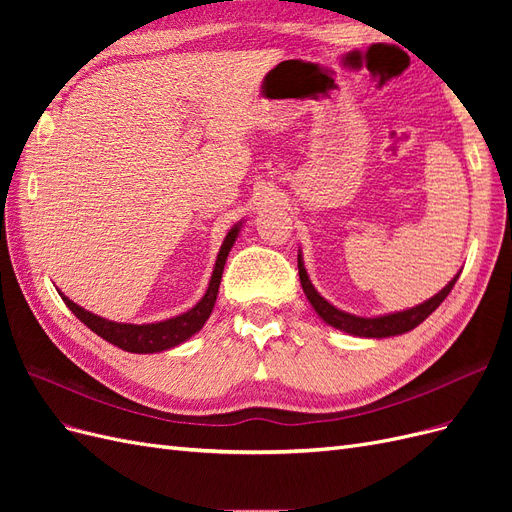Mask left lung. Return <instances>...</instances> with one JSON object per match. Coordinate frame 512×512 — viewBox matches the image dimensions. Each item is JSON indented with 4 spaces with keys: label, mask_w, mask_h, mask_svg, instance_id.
I'll list each match as a JSON object with an SVG mask.
<instances>
[{
    "label": "left lung",
    "mask_w": 512,
    "mask_h": 512,
    "mask_svg": "<svg viewBox=\"0 0 512 512\" xmlns=\"http://www.w3.org/2000/svg\"><path fill=\"white\" fill-rule=\"evenodd\" d=\"M299 277H301V286L307 301L312 303V307L316 309V314L331 324V327L356 335V337H393V335H401V333H408L412 329H416L418 324H421L425 318L431 316V312H436L438 305L448 297V292L453 290L455 282L459 273L453 277L451 282H448L438 294H433L431 299H427L425 303L404 309V312H395V314H384V316H376V318H363V316H354L344 312V309H337L335 305H331L327 299L320 297V292L314 288L312 280H309V275L303 267V256L299 250Z\"/></svg>",
    "instance_id": "obj_1"
}]
</instances>
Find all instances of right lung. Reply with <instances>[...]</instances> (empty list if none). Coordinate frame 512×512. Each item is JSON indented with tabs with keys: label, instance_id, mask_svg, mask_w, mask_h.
Instances as JSON below:
<instances>
[{
	"label": "right lung",
	"instance_id": "right-lung-1",
	"mask_svg": "<svg viewBox=\"0 0 512 512\" xmlns=\"http://www.w3.org/2000/svg\"><path fill=\"white\" fill-rule=\"evenodd\" d=\"M241 224H235L220 247L218 260H215L213 267V275L209 280V288L205 292V297L200 299L192 309L183 312L175 318H168L162 322H151V324H128V322H113L106 320L102 316H96L87 312L81 305H76L74 301H70L66 294H61V299L70 307V312L79 318L83 324L94 331L96 335H100L102 339H106L108 344H113L126 352H136V354H153V352H162L168 348H175L179 344H183L185 339H190L194 333H198L203 329V324L207 322V318L213 312L215 299H218V290H220V282H222V273H224V265L228 252L235 245Z\"/></svg>",
	"mask_w": 512,
	"mask_h": 512
}]
</instances>
